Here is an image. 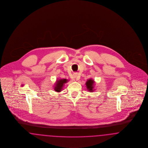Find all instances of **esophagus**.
Segmentation results:
<instances>
[{
  "instance_id": "obj_1",
  "label": "esophagus",
  "mask_w": 148,
  "mask_h": 148,
  "mask_svg": "<svg viewBox=\"0 0 148 148\" xmlns=\"http://www.w3.org/2000/svg\"><path fill=\"white\" fill-rule=\"evenodd\" d=\"M73 79L75 80H76L77 81L79 79V77H78V73H73Z\"/></svg>"
}]
</instances>
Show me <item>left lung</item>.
<instances>
[{"label": "left lung", "mask_w": 148, "mask_h": 148, "mask_svg": "<svg viewBox=\"0 0 148 148\" xmlns=\"http://www.w3.org/2000/svg\"><path fill=\"white\" fill-rule=\"evenodd\" d=\"M94 84H95V81L92 78H90L86 81V85L87 87V88L88 89L87 90H88L90 92H93L94 90H93Z\"/></svg>", "instance_id": "8db88e82"}]
</instances>
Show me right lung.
<instances>
[{
	"label": "right lung",
	"mask_w": 148,
	"mask_h": 148,
	"mask_svg": "<svg viewBox=\"0 0 148 148\" xmlns=\"http://www.w3.org/2000/svg\"><path fill=\"white\" fill-rule=\"evenodd\" d=\"M67 82H68V80L67 79H58L56 82L54 90L56 92H61L62 90L63 86Z\"/></svg>",
	"instance_id": "1"
}]
</instances>
